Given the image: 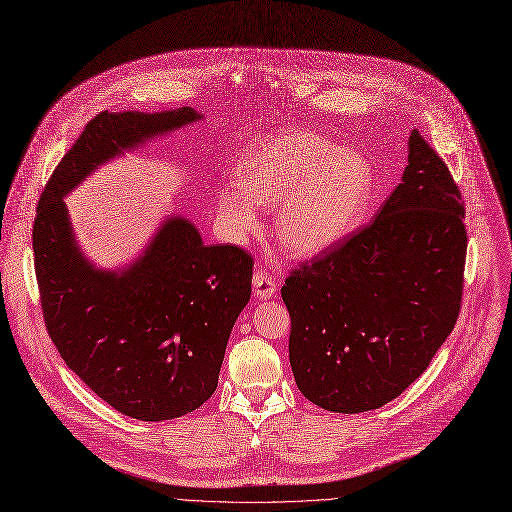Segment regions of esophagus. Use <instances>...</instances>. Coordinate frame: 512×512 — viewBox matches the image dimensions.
<instances>
[{"mask_svg": "<svg viewBox=\"0 0 512 512\" xmlns=\"http://www.w3.org/2000/svg\"><path fill=\"white\" fill-rule=\"evenodd\" d=\"M252 287H254V295L258 299H268L272 295H277L279 287L277 281H274L268 272L264 270H256L254 272V279H252Z\"/></svg>", "mask_w": 512, "mask_h": 512, "instance_id": "1", "label": "esophagus"}]
</instances>
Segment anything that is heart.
Wrapping results in <instances>:
<instances>
[{
	"mask_svg": "<svg viewBox=\"0 0 512 512\" xmlns=\"http://www.w3.org/2000/svg\"><path fill=\"white\" fill-rule=\"evenodd\" d=\"M239 186L219 192V213L235 233L256 229L260 205L282 203L274 219L283 248L318 256L340 244L365 217L375 174L367 157L311 131H285L250 145Z\"/></svg>",
	"mask_w": 512,
	"mask_h": 512,
	"instance_id": "1",
	"label": "heart"
}]
</instances>
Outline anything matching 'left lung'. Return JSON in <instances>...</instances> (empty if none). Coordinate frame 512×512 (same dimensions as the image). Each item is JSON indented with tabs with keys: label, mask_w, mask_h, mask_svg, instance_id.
Returning a JSON list of instances; mask_svg holds the SVG:
<instances>
[{
	"label": "left lung",
	"mask_w": 512,
	"mask_h": 512,
	"mask_svg": "<svg viewBox=\"0 0 512 512\" xmlns=\"http://www.w3.org/2000/svg\"><path fill=\"white\" fill-rule=\"evenodd\" d=\"M463 219L447 164L414 129L402 182L377 217L295 268L281 289L289 361L309 402L375 410L426 371L459 318Z\"/></svg>",
	"instance_id": "1"
}]
</instances>
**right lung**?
<instances>
[{
  "mask_svg": "<svg viewBox=\"0 0 512 512\" xmlns=\"http://www.w3.org/2000/svg\"><path fill=\"white\" fill-rule=\"evenodd\" d=\"M196 121L190 106L100 112L49 178L32 229L45 326L61 359L98 398L145 422L184 416L213 396L250 301L254 258L205 246L194 223L174 215L125 270H100L77 248L63 196L112 157Z\"/></svg>",
  "mask_w": 512,
  "mask_h": 512,
  "instance_id": "obj_1",
  "label": "right lung"
}]
</instances>
